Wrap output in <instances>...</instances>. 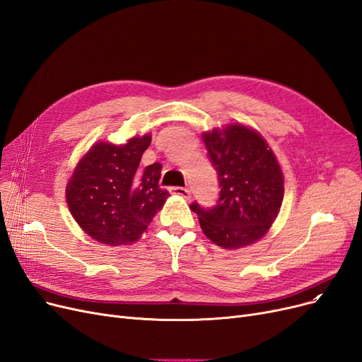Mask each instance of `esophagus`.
<instances>
[{
	"instance_id": "esophagus-1",
	"label": "esophagus",
	"mask_w": 362,
	"mask_h": 362,
	"mask_svg": "<svg viewBox=\"0 0 362 362\" xmlns=\"http://www.w3.org/2000/svg\"><path fill=\"white\" fill-rule=\"evenodd\" d=\"M170 192H171L173 195H179V197H183V198H189V195H191L189 189L182 188V186H171Z\"/></svg>"
}]
</instances>
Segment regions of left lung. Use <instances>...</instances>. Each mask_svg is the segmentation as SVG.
Returning <instances> with one entry per match:
<instances>
[{"mask_svg":"<svg viewBox=\"0 0 362 362\" xmlns=\"http://www.w3.org/2000/svg\"><path fill=\"white\" fill-rule=\"evenodd\" d=\"M203 141L221 188L215 207L191 204L203 233L225 249L258 242L284 202V174L272 147L259 132L240 124L204 132Z\"/></svg>","mask_w":362,"mask_h":362,"instance_id":"obj_1","label":"left lung"}]
</instances>
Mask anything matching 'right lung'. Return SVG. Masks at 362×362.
<instances>
[{
  "mask_svg": "<svg viewBox=\"0 0 362 362\" xmlns=\"http://www.w3.org/2000/svg\"><path fill=\"white\" fill-rule=\"evenodd\" d=\"M151 140V134H146L120 146L98 141L78 160L66 183L73 218L103 245L136 242L170 195L158 185L163 165L139 168Z\"/></svg>",
  "mask_w": 362,
  "mask_h": 362,
  "instance_id": "1",
  "label": "right lung"
}]
</instances>
